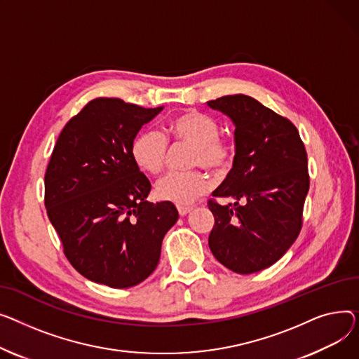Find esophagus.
Here are the masks:
<instances>
[{"label": "esophagus", "mask_w": 359, "mask_h": 359, "mask_svg": "<svg viewBox=\"0 0 359 359\" xmlns=\"http://www.w3.org/2000/svg\"><path fill=\"white\" fill-rule=\"evenodd\" d=\"M177 208H178L180 216H185V215H188L193 210V207H189V205H177Z\"/></svg>", "instance_id": "esophagus-1"}]
</instances>
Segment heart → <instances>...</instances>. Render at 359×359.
<instances>
[{"mask_svg": "<svg viewBox=\"0 0 359 359\" xmlns=\"http://www.w3.org/2000/svg\"><path fill=\"white\" fill-rule=\"evenodd\" d=\"M168 132L178 140L196 146L193 165L222 175L227 171L235 156V146L220 139V128L215 118L198 111H185L168 123ZM130 155L140 170L158 174L163 170L168 156V139L156 130H140L130 144ZM210 180L203 171L170 172L156 182V196L161 200L187 205L208 193Z\"/></svg>", "mask_w": 359, "mask_h": 359, "instance_id": "heart-1", "label": "heart"}]
</instances>
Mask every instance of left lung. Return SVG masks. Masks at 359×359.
Masks as SVG:
<instances>
[{
  "instance_id": "8db88e82",
  "label": "left lung",
  "mask_w": 359,
  "mask_h": 359,
  "mask_svg": "<svg viewBox=\"0 0 359 359\" xmlns=\"http://www.w3.org/2000/svg\"><path fill=\"white\" fill-rule=\"evenodd\" d=\"M235 124L233 166L208 201L215 216L208 246L238 273L276 264L297 239L309 193L307 154L288 118L243 94L208 101Z\"/></svg>"
}]
</instances>
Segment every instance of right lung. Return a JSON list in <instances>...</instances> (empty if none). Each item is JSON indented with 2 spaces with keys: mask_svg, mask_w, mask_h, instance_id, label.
<instances>
[{
  "mask_svg": "<svg viewBox=\"0 0 359 359\" xmlns=\"http://www.w3.org/2000/svg\"><path fill=\"white\" fill-rule=\"evenodd\" d=\"M163 107L90 101L60 132L45 175V205L72 266L90 281L129 288L155 271L171 201L149 203L151 182L130 155L142 126Z\"/></svg>",
  "mask_w": 359,
  "mask_h": 359,
  "instance_id": "obj_1",
  "label": "right lung"
}]
</instances>
